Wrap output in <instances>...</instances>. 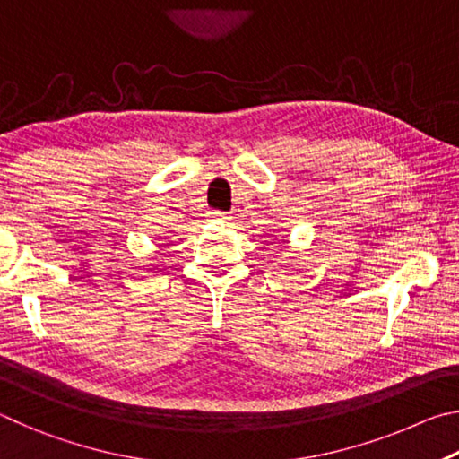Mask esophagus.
Returning <instances> with one entry per match:
<instances>
[{
	"label": "esophagus",
	"mask_w": 459,
	"mask_h": 459,
	"mask_svg": "<svg viewBox=\"0 0 459 459\" xmlns=\"http://www.w3.org/2000/svg\"><path fill=\"white\" fill-rule=\"evenodd\" d=\"M211 219H212L214 222H222V224H227V222H230V219H232V216H230L229 212L212 211V212H211Z\"/></svg>",
	"instance_id": "obj_1"
}]
</instances>
